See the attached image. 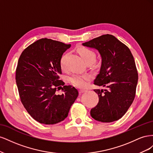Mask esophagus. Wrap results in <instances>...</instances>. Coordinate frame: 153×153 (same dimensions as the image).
I'll return each mask as SVG.
<instances>
[{
    "label": "esophagus",
    "instance_id": "obj_1",
    "mask_svg": "<svg viewBox=\"0 0 153 153\" xmlns=\"http://www.w3.org/2000/svg\"><path fill=\"white\" fill-rule=\"evenodd\" d=\"M86 91V90H85V89H80L79 90V92L80 94H82V93H84V92H85Z\"/></svg>",
    "mask_w": 153,
    "mask_h": 153
}]
</instances>
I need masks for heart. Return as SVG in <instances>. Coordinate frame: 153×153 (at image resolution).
<instances>
[{
  "label": "heart",
  "instance_id": "b5f03b06",
  "mask_svg": "<svg viewBox=\"0 0 153 153\" xmlns=\"http://www.w3.org/2000/svg\"><path fill=\"white\" fill-rule=\"evenodd\" d=\"M78 52L80 54L83 60L87 64H91L92 66H98L100 64V62L96 60V53L93 50L87 47H80L78 49ZM67 55H64L61 59V67L62 69H64V60ZM92 78V76L89 73L84 74H74L69 77V81L74 85L78 87H85L87 83Z\"/></svg>",
  "mask_w": 153,
  "mask_h": 153
}]
</instances>
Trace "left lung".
<instances>
[{
    "mask_svg": "<svg viewBox=\"0 0 153 153\" xmlns=\"http://www.w3.org/2000/svg\"><path fill=\"white\" fill-rule=\"evenodd\" d=\"M99 51L102 57L94 84L99 101L91 110V117L102 123L117 121L126 114L135 99L138 72L135 60L126 45L111 34H104L82 44Z\"/></svg>",
    "mask_w": 153,
    "mask_h": 153,
    "instance_id": "1",
    "label": "left lung"
}]
</instances>
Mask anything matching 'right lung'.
<instances>
[{
  "instance_id": "add662e5",
  "label": "right lung",
  "mask_w": 153,
  "mask_h": 153,
  "mask_svg": "<svg viewBox=\"0 0 153 153\" xmlns=\"http://www.w3.org/2000/svg\"><path fill=\"white\" fill-rule=\"evenodd\" d=\"M70 46L42 38L27 47L18 59L15 78L20 99L27 112L39 123L64 121L78 96L76 88L65 85L59 77L62 55ZM57 89L63 93L57 95Z\"/></svg>"
}]
</instances>
